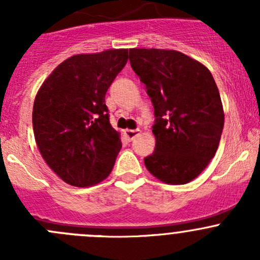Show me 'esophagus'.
Listing matches in <instances>:
<instances>
[{"instance_id": "esophagus-1", "label": "esophagus", "mask_w": 260, "mask_h": 260, "mask_svg": "<svg viewBox=\"0 0 260 260\" xmlns=\"http://www.w3.org/2000/svg\"><path fill=\"white\" fill-rule=\"evenodd\" d=\"M141 131L140 129H125L124 131V136L125 138H127L128 141H132L133 138L137 137L138 135H140Z\"/></svg>"}]
</instances>
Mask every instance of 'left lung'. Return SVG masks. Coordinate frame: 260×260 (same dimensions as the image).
<instances>
[{
    "mask_svg": "<svg viewBox=\"0 0 260 260\" xmlns=\"http://www.w3.org/2000/svg\"><path fill=\"white\" fill-rule=\"evenodd\" d=\"M129 61L156 115V148L146 169L162 182L185 185L219 147L224 109L216 83L205 65L176 50L129 49Z\"/></svg>",
    "mask_w": 260,
    "mask_h": 260,
    "instance_id": "8db88e82",
    "label": "left lung"
}]
</instances>
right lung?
I'll return each mask as SVG.
<instances>
[{
	"label": "right lung",
	"instance_id": "add662e5",
	"mask_svg": "<svg viewBox=\"0 0 260 260\" xmlns=\"http://www.w3.org/2000/svg\"><path fill=\"white\" fill-rule=\"evenodd\" d=\"M127 60L128 49L73 55L36 94V145L46 165L69 185H96L113 170L122 142L109 123L106 93Z\"/></svg>",
	"mask_w": 260,
	"mask_h": 260
}]
</instances>
